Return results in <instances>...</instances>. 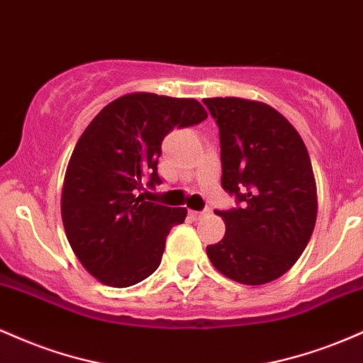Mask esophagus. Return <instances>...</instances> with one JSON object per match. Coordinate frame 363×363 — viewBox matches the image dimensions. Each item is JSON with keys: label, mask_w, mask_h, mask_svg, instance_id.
I'll list each match as a JSON object with an SVG mask.
<instances>
[{"label": "esophagus", "mask_w": 363, "mask_h": 363, "mask_svg": "<svg viewBox=\"0 0 363 363\" xmlns=\"http://www.w3.org/2000/svg\"><path fill=\"white\" fill-rule=\"evenodd\" d=\"M206 215H210V210H203V211H191V216H193V218H196V220L203 218V216H206Z\"/></svg>", "instance_id": "obj_1"}]
</instances>
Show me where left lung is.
Instances as JSON below:
<instances>
[{"instance_id":"8db88e82","label":"left lung","mask_w":363,"mask_h":363,"mask_svg":"<svg viewBox=\"0 0 363 363\" xmlns=\"http://www.w3.org/2000/svg\"><path fill=\"white\" fill-rule=\"evenodd\" d=\"M220 131L222 187L235 208L216 210L225 237L206 254L220 273L244 285L280 278L309 244L318 193L306 145L266 104L205 99Z\"/></svg>"}]
</instances>
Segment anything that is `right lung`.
I'll return each instance as SVG.
<instances>
[{"label":"right lung","mask_w":363,"mask_h":363,"mask_svg":"<svg viewBox=\"0 0 363 363\" xmlns=\"http://www.w3.org/2000/svg\"><path fill=\"white\" fill-rule=\"evenodd\" d=\"M208 118L194 99L129 94L95 116L69 158L61 198L66 237L91 277L124 289L158 268L170 228L186 208L145 201L138 194L162 184L157 164L174 128Z\"/></svg>","instance_id":"obj_1"}]
</instances>
